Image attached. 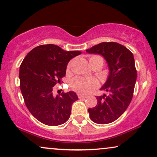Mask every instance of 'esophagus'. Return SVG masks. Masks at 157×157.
I'll list each match as a JSON object with an SVG mask.
<instances>
[{
    "label": "esophagus",
    "instance_id": "obj_1",
    "mask_svg": "<svg viewBox=\"0 0 157 157\" xmlns=\"http://www.w3.org/2000/svg\"><path fill=\"white\" fill-rule=\"evenodd\" d=\"M78 97L79 99H85V98H86V96H84V95H82V94H78Z\"/></svg>",
    "mask_w": 157,
    "mask_h": 157
}]
</instances>
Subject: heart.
I'll use <instances>...</instances> for the list:
<instances>
[{"label":"heart","mask_w":157,"mask_h":157,"mask_svg":"<svg viewBox=\"0 0 157 157\" xmlns=\"http://www.w3.org/2000/svg\"><path fill=\"white\" fill-rule=\"evenodd\" d=\"M93 59H99L103 64V60L99 56H92L91 57L89 60ZM98 86V82L94 78H86L83 77H76L71 81V87L74 91L78 93L86 94L93 91L96 87Z\"/></svg>","instance_id":"1"}]
</instances>
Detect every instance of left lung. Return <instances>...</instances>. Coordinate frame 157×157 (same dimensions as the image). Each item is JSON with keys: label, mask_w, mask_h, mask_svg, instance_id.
<instances>
[{"label": "left lung", "mask_w": 157, "mask_h": 157, "mask_svg": "<svg viewBox=\"0 0 157 157\" xmlns=\"http://www.w3.org/2000/svg\"><path fill=\"white\" fill-rule=\"evenodd\" d=\"M86 52L101 55L109 69L107 80L101 88L108 94L97 97L96 107L88 109L89 116L97 124L110 123L123 115L133 98L137 78L133 55L117 42H101Z\"/></svg>", "instance_id": "obj_1"}]
</instances>
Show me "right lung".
I'll return each instance as SVG.
<instances>
[{
  "instance_id": "obj_1",
  "label": "right lung",
  "mask_w": 157,
  "mask_h": 157,
  "mask_svg": "<svg viewBox=\"0 0 157 157\" xmlns=\"http://www.w3.org/2000/svg\"><path fill=\"white\" fill-rule=\"evenodd\" d=\"M81 54L66 51L52 44L36 47L26 55L19 68L20 89L25 105L36 120L51 126L62 125L70 117L71 106L78 96L74 91L52 94L60 83L68 62Z\"/></svg>"
}]
</instances>
